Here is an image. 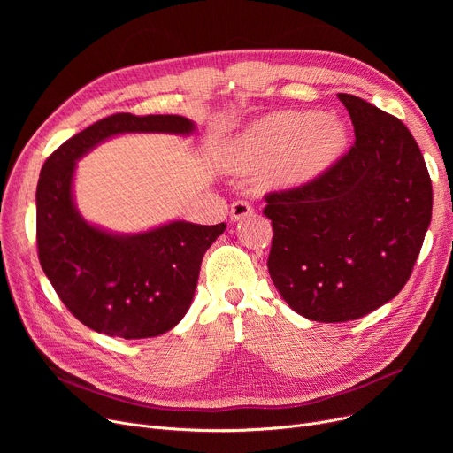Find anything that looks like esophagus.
Instances as JSON below:
<instances>
[{
  "mask_svg": "<svg viewBox=\"0 0 453 453\" xmlns=\"http://www.w3.org/2000/svg\"><path fill=\"white\" fill-rule=\"evenodd\" d=\"M251 212H253L251 203H248L246 200H236L231 205V220L233 222H239V220H242L246 217H251Z\"/></svg>",
  "mask_w": 453,
  "mask_h": 453,
  "instance_id": "esophagus-1",
  "label": "esophagus"
}]
</instances>
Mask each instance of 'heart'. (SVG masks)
Wrapping results in <instances>:
<instances>
[{
	"mask_svg": "<svg viewBox=\"0 0 453 453\" xmlns=\"http://www.w3.org/2000/svg\"><path fill=\"white\" fill-rule=\"evenodd\" d=\"M345 142L338 119L282 111L260 119L234 141L233 159L242 166H272L280 181L303 183L318 176Z\"/></svg>",
	"mask_w": 453,
	"mask_h": 453,
	"instance_id": "b5f03b06",
	"label": "heart"
}]
</instances>
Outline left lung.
<instances>
[{
    "mask_svg": "<svg viewBox=\"0 0 453 453\" xmlns=\"http://www.w3.org/2000/svg\"><path fill=\"white\" fill-rule=\"evenodd\" d=\"M354 145L304 185L265 196L275 288L319 323L358 319L411 277L432 220L434 190L422 152L400 119L338 93Z\"/></svg>",
    "mask_w": 453,
    "mask_h": 453,
    "instance_id": "1",
    "label": "left lung"
}]
</instances>
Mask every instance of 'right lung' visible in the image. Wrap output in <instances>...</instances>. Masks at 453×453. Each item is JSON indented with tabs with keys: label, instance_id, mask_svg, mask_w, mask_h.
I'll use <instances>...</instances> for the list:
<instances>
[{
	"label": "right lung",
	"instance_id": "right-lung-1",
	"mask_svg": "<svg viewBox=\"0 0 453 453\" xmlns=\"http://www.w3.org/2000/svg\"><path fill=\"white\" fill-rule=\"evenodd\" d=\"M181 115L113 113L79 132L45 159L36 187V244L43 273L82 325L106 336L165 334L188 311L200 265L226 224L173 222L117 236L86 224L73 205L75 161L125 132L188 134Z\"/></svg>",
	"mask_w": 453,
	"mask_h": 453
}]
</instances>
